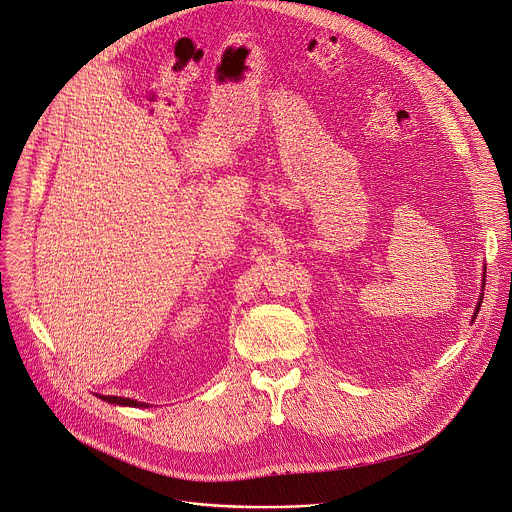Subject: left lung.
<instances>
[{"instance_id": "left-lung-1", "label": "left lung", "mask_w": 512, "mask_h": 512, "mask_svg": "<svg viewBox=\"0 0 512 512\" xmlns=\"http://www.w3.org/2000/svg\"><path fill=\"white\" fill-rule=\"evenodd\" d=\"M486 277V275H484ZM480 304H482V298H480V302H478V306H476V312H474V318L478 316V312H480Z\"/></svg>"}]
</instances>
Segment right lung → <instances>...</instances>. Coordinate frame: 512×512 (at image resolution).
Instances as JSON below:
<instances>
[{"instance_id": "obj_1", "label": "right lung", "mask_w": 512, "mask_h": 512, "mask_svg": "<svg viewBox=\"0 0 512 512\" xmlns=\"http://www.w3.org/2000/svg\"><path fill=\"white\" fill-rule=\"evenodd\" d=\"M104 402L110 404H118V406H134V408H149L147 402H138V400H130V398H122V396H100Z\"/></svg>"}]
</instances>
